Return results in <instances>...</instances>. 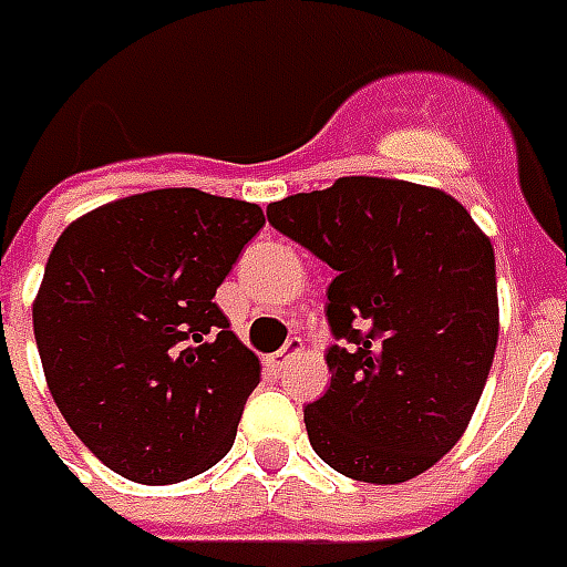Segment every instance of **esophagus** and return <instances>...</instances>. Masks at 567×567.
Returning <instances> with one entry per match:
<instances>
[{
  "instance_id": "esophagus-1",
  "label": "esophagus",
  "mask_w": 567,
  "mask_h": 567,
  "mask_svg": "<svg viewBox=\"0 0 567 567\" xmlns=\"http://www.w3.org/2000/svg\"><path fill=\"white\" fill-rule=\"evenodd\" d=\"M302 339H290L287 341V344H284V348H280V351H277V354H271L268 357V363H271V367L277 369V372H280V369L287 367V363H292V360H296V357L302 354Z\"/></svg>"
}]
</instances>
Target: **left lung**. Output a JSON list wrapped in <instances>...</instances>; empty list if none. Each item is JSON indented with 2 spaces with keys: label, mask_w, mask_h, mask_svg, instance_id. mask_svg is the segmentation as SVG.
I'll use <instances>...</instances> for the list:
<instances>
[{
  "label": "left lung",
  "mask_w": 567,
  "mask_h": 567,
  "mask_svg": "<svg viewBox=\"0 0 567 567\" xmlns=\"http://www.w3.org/2000/svg\"><path fill=\"white\" fill-rule=\"evenodd\" d=\"M268 223L336 271L329 391L305 405L311 449L360 483L396 485L467 431L497 348L495 250L440 188L341 176L268 204Z\"/></svg>",
  "instance_id": "1"
}]
</instances>
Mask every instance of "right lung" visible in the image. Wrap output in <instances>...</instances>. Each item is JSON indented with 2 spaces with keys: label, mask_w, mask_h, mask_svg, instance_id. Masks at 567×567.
<instances>
[{
  "label": "right lung",
  "mask_w": 567,
  "mask_h": 567,
  "mask_svg": "<svg viewBox=\"0 0 567 567\" xmlns=\"http://www.w3.org/2000/svg\"><path fill=\"white\" fill-rule=\"evenodd\" d=\"M259 204L155 188L79 216L48 256L33 332L75 436L124 480H192L235 443L259 357L213 302Z\"/></svg>",
  "instance_id": "add662e5"
}]
</instances>
